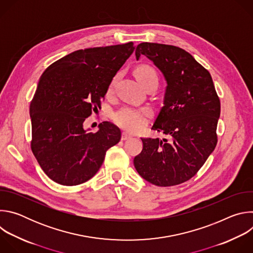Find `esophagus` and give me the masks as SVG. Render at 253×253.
Instances as JSON below:
<instances>
[{
    "instance_id": "34e87169",
    "label": "esophagus",
    "mask_w": 253,
    "mask_h": 253,
    "mask_svg": "<svg viewBox=\"0 0 253 253\" xmlns=\"http://www.w3.org/2000/svg\"><path fill=\"white\" fill-rule=\"evenodd\" d=\"M131 137H132L131 134H129V133H127V132H123V133H122V136H121V139H122V140H127V139H130Z\"/></svg>"
}]
</instances>
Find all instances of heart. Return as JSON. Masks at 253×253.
<instances>
[{"label": "heart", "mask_w": 253, "mask_h": 253, "mask_svg": "<svg viewBox=\"0 0 253 253\" xmlns=\"http://www.w3.org/2000/svg\"><path fill=\"white\" fill-rule=\"evenodd\" d=\"M132 75L137 83L144 89L149 88L156 89L157 87V75L155 70L149 65L140 64L134 67ZM117 83V79L113 78L109 86L107 88L106 95L111 96L114 93V89ZM152 112L148 108H141V109H133V108H123L113 115V120L117 125L129 132H139L145 126L151 117Z\"/></svg>", "instance_id": "b5f03b06"}]
</instances>
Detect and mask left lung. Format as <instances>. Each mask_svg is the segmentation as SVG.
I'll return each instance as SVG.
<instances>
[{"label": "left lung", "mask_w": 253, "mask_h": 253, "mask_svg": "<svg viewBox=\"0 0 253 253\" xmlns=\"http://www.w3.org/2000/svg\"><path fill=\"white\" fill-rule=\"evenodd\" d=\"M135 55L153 62L166 81L163 107L151 129L168 139L141 138L143 149L134 166L154 185L181 184L197 173L216 146L219 98L209 72L185 50L146 42L136 47Z\"/></svg>", "instance_id": "1"}]
</instances>
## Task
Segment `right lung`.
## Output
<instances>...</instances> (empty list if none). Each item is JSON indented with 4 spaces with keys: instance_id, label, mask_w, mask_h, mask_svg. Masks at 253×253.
<instances>
[{
    "instance_id": "obj_1",
    "label": "right lung",
    "mask_w": 253,
    "mask_h": 253,
    "mask_svg": "<svg viewBox=\"0 0 253 253\" xmlns=\"http://www.w3.org/2000/svg\"><path fill=\"white\" fill-rule=\"evenodd\" d=\"M132 42L71 53L42 74L30 105L31 148L43 171L56 183L73 186L91 179L106 151L121 139L111 122L98 131L84 129L92 110L101 108L110 82L134 52Z\"/></svg>"
}]
</instances>
